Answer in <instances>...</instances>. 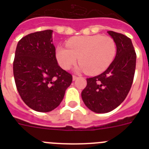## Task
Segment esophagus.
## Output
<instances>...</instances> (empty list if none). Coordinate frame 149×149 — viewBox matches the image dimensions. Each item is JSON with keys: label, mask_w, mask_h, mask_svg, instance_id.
Segmentation results:
<instances>
[{"label": "esophagus", "mask_w": 149, "mask_h": 149, "mask_svg": "<svg viewBox=\"0 0 149 149\" xmlns=\"http://www.w3.org/2000/svg\"><path fill=\"white\" fill-rule=\"evenodd\" d=\"M77 78V77L76 75H73V77H72V79H73V81H75V80Z\"/></svg>", "instance_id": "1"}]
</instances>
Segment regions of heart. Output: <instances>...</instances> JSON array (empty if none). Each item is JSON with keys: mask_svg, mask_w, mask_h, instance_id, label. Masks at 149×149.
<instances>
[{"mask_svg": "<svg viewBox=\"0 0 149 149\" xmlns=\"http://www.w3.org/2000/svg\"><path fill=\"white\" fill-rule=\"evenodd\" d=\"M116 55V44L108 36H75L67 42V47L58 46L56 60L60 66L68 70L79 59L80 69L89 74L101 73L108 68Z\"/></svg>", "mask_w": 149, "mask_h": 149, "instance_id": "b5f03b06", "label": "heart"}]
</instances>
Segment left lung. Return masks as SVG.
<instances>
[{
	"mask_svg": "<svg viewBox=\"0 0 149 149\" xmlns=\"http://www.w3.org/2000/svg\"><path fill=\"white\" fill-rule=\"evenodd\" d=\"M116 44V55L106 71L86 78L81 96L89 110L97 113L112 111L125 99L131 89L136 68V54L131 39L122 33L107 31Z\"/></svg>",
	"mask_w": 149,
	"mask_h": 149,
	"instance_id": "obj_1",
	"label": "left lung"
}]
</instances>
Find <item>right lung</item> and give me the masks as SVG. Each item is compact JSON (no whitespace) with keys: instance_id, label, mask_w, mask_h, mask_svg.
<instances>
[{"instance_id":"obj_1","label":"right lung","mask_w":149,"mask_h":149,"mask_svg":"<svg viewBox=\"0 0 149 149\" xmlns=\"http://www.w3.org/2000/svg\"><path fill=\"white\" fill-rule=\"evenodd\" d=\"M52 33L46 30L24 36L17 45L13 61L21 98L29 107L43 113L60 105L72 82V74L57 63Z\"/></svg>"}]
</instances>
